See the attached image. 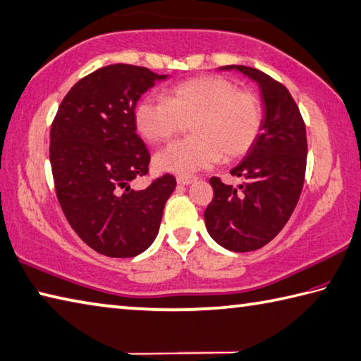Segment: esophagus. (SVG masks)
<instances>
[{
    "instance_id": "1",
    "label": "esophagus",
    "mask_w": 361,
    "mask_h": 361,
    "mask_svg": "<svg viewBox=\"0 0 361 361\" xmlns=\"http://www.w3.org/2000/svg\"><path fill=\"white\" fill-rule=\"evenodd\" d=\"M195 180H196L195 176H179L178 178L179 185H188V183H192Z\"/></svg>"
}]
</instances>
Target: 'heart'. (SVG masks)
<instances>
[{"mask_svg":"<svg viewBox=\"0 0 361 361\" xmlns=\"http://www.w3.org/2000/svg\"><path fill=\"white\" fill-rule=\"evenodd\" d=\"M187 121L192 137L155 155L159 171L192 174L220 157L224 161L242 157L259 137L262 105L253 91L239 90L219 75H206L171 86L165 99L142 97L133 110L137 132L152 145L171 140Z\"/></svg>","mask_w":361,"mask_h":361,"instance_id":"heart-1","label":"heart"}]
</instances>
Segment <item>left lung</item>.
<instances>
[{
  "label": "left lung",
  "mask_w": 361,
  "mask_h": 361,
  "mask_svg": "<svg viewBox=\"0 0 361 361\" xmlns=\"http://www.w3.org/2000/svg\"><path fill=\"white\" fill-rule=\"evenodd\" d=\"M235 69L261 87L264 119L253 147L231 174L237 187L210 178L214 198L204 210L212 239L235 253L262 248L284 228L300 198L307 171V128L290 92L253 67Z\"/></svg>",
  "instance_id": "obj_1"
}]
</instances>
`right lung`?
I'll list each match as a JSON object with an SVG mask.
<instances>
[{"instance_id": "obj_1", "label": "right lung", "mask_w": 361, "mask_h": 361, "mask_svg": "<svg viewBox=\"0 0 361 361\" xmlns=\"http://www.w3.org/2000/svg\"><path fill=\"white\" fill-rule=\"evenodd\" d=\"M163 78L147 67L105 66L72 86L53 119L50 163L59 206L80 239L108 257L149 248L176 188L168 173L145 190L130 188L151 163L137 135L135 105Z\"/></svg>"}]
</instances>
